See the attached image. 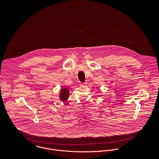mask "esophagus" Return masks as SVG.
Here are the masks:
<instances>
[{
    "mask_svg": "<svg viewBox=\"0 0 159 159\" xmlns=\"http://www.w3.org/2000/svg\"><path fill=\"white\" fill-rule=\"evenodd\" d=\"M87 84V83H80V85L81 86H86Z\"/></svg>",
    "mask_w": 159,
    "mask_h": 159,
    "instance_id": "34e87169",
    "label": "esophagus"
}]
</instances>
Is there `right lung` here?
I'll return each mask as SVG.
<instances>
[{
  "instance_id": "add662e5",
  "label": "right lung",
  "mask_w": 159,
  "mask_h": 159,
  "mask_svg": "<svg viewBox=\"0 0 159 159\" xmlns=\"http://www.w3.org/2000/svg\"><path fill=\"white\" fill-rule=\"evenodd\" d=\"M70 91L66 87H61L59 93V100L62 102H66L69 98Z\"/></svg>"
}]
</instances>
